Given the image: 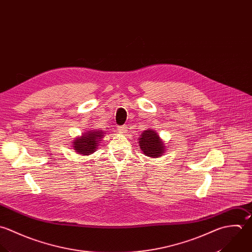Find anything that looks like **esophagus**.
Returning a JSON list of instances; mask_svg holds the SVG:
<instances>
[{
	"label": "esophagus",
	"instance_id": "34e87169",
	"mask_svg": "<svg viewBox=\"0 0 252 252\" xmlns=\"http://www.w3.org/2000/svg\"><path fill=\"white\" fill-rule=\"evenodd\" d=\"M118 132L121 134H125L127 132V127L126 126H118Z\"/></svg>",
	"mask_w": 252,
	"mask_h": 252
}]
</instances>
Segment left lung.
Segmentation results:
<instances>
[{
	"label": "left lung",
	"instance_id": "obj_1",
	"mask_svg": "<svg viewBox=\"0 0 252 252\" xmlns=\"http://www.w3.org/2000/svg\"><path fill=\"white\" fill-rule=\"evenodd\" d=\"M138 143L141 151L146 157L158 158L165 153L166 146L164 145L163 140L160 139L159 135L157 133L156 130H145L140 136Z\"/></svg>",
	"mask_w": 252,
	"mask_h": 252
}]
</instances>
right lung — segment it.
Instances as JSON below:
<instances>
[{
  "label": "right lung",
  "instance_id": "1",
  "mask_svg": "<svg viewBox=\"0 0 252 252\" xmlns=\"http://www.w3.org/2000/svg\"><path fill=\"white\" fill-rule=\"evenodd\" d=\"M102 130H87L80 137L72 141L73 150L81 156H90L94 153L104 137Z\"/></svg>",
  "mask_w": 252,
  "mask_h": 252
}]
</instances>
